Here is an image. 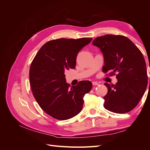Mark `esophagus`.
Returning a JSON list of instances; mask_svg holds the SVG:
<instances>
[{
  "instance_id": "34e87169",
  "label": "esophagus",
  "mask_w": 150,
  "mask_h": 150,
  "mask_svg": "<svg viewBox=\"0 0 150 150\" xmlns=\"http://www.w3.org/2000/svg\"><path fill=\"white\" fill-rule=\"evenodd\" d=\"M92 84H93V86H98V85H99V84L98 82H95V81H94V82H93V83H92Z\"/></svg>"
}]
</instances>
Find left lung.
Instances as JSON below:
<instances>
[{
  "instance_id": "1",
  "label": "left lung",
  "mask_w": 150,
  "mask_h": 150,
  "mask_svg": "<svg viewBox=\"0 0 150 150\" xmlns=\"http://www.w3.org/2000/svg\"><path fill=\"white\" fill-rule=\"evenodd\" d=\"M93 45L99 47L103 54V71H111V75L117 73L115 85L104 83L108 88V93L104 96V108L116 113L131 111L147 88L146 65L142 53L123 35L100 36L93 40Z\"/></svg>"
}]
</instances>
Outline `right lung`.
<instances>
[{
	"instance_id": "right-lung-1",
	"label": "right lung",
	"mask_w": 150,
	"mask_h": 150,
	"mask_svg": "<svg viewBox=\"0 0 150 150\" xmlns=\"http://www.w3.org/2000/svg\"><path fill=\"white\" fill-rule=\"evenodd\" d=\"M92 39L50 40L39 49L32 62L29 79L34 97L40 107L54 118L70 119L82 110L83 97L91 89L92 83L81 81L69 88L65 72L74 69L78 53Z\"/></svg>"
}]
</instances>
